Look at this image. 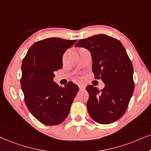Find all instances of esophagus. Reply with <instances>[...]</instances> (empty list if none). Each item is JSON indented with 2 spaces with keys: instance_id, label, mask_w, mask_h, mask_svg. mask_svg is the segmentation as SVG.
<instances>
[{
  "instance_id": "34e87169",
  "label": "esophagus",
  "mask_w": 151,
  "mask_h": 151,
  "mask_svg": "<svg viewBox=\"0 0 151 151\" xmlns=\"http://www.w3.org/2000/svg\"><path fill=\"white\" fill-rule=\"evenodd\" d=\"M79 90H84L85 89V86L83 85V84H79Z\"/></svg>"
}]
</instances>
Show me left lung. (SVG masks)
<instances>
[{
    "instance_id": "obj_1",
    "label": "left lung",
    "mask_w": 151,
    "mask_h": 151,
    "mask_svg": "<svg viewBox=\"0 0 151 151\" xmlns=\"http://www.w3.org/2000/svg\"><path fill=\"white\" fill-rule=\"evenodd\" d=\"M75 46L91 51L95 78L105 84L101 91L93 85L86 88L89 115L100 124L118 121L126 111L134 89L133 66L125 47L104 34L80 40Z\"/></svg>"
}]
</instances>
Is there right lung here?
Masks as SVG:
<instances>
[{
	"label": "right lung",
	"mask_w": 151,
	"mask_h": 151,
	"mask_svg": "<svg viewBox=\"0 0 151 151\" xmlns=\"http://www.w3.org/2000/svg\"><path fill=\"white\" fill-rule=\"evenodd\" d=\"M77 40L50 37L36 42L22 64L21 86L25 104L36 119L47 125L61 123L69 114L79 91L68 82L65 87L53 81L54 72L63 68V56Z\"/></svg>",
	"instance_id": "right-lung-1"
}]
</instances>
